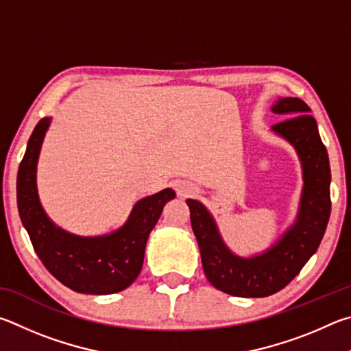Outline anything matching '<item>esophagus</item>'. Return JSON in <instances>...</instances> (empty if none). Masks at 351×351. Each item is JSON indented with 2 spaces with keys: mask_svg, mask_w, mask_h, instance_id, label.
<instances>
[{
  "mask_svg": "<svg viewBox=\"0 0 351 351\" xmlns=\"http://www.w3.org/2000/svg\"><path fill=\"white\" fill-rule=\"evenodd\" d=\"M177 193H179V195H188V194L194 193V188L189 185H180V186H177Z\"/></svg>",
  "mask_w": 351,
  "mask_h": 351,
  "instance_id": "34e87169",
  "label": "esophagus"
}]
</instances>
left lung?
I'll return each mask as SVG.
<instances>
[{
    "instance_id": "left-lung-1",
    "label": "left lung",
    "mask_w": 351,
    "mask_h": 351,
    "mask_svg": "<svg viewBox=\"0 0 351 351\" xmlns=\"http://www.w3.org/2000/svg\"><path fill=\"white\" fill-rule=\"evenodd\" d=\"M273 110L287 115L273 129L296 147L304 168L305 186L293 228L265 254L241 259L225 247L205 206L197 200H186L206 279L231 296L267 298L285 288L316 253L330 219L328 154L317 132L316 120L308 114V104L300 98L288 97L280 98Z\"/></svg>"
}]
</instances>
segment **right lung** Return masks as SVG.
I'll return each mask as SVG.
<instances>
[{
  "mask_svg": "<svg viewBox=\"0 0 351 351\" xmlns=\"http://www.w3.org/2000/svg\"><path fill=\"white\" fill-rule=\"evenodd\" d=\"M49 119H41L30 135L16 177V202L21 222L43 265L71 290L84 294H112L137 279L146 241L176 193L166 188L140 200L126 225L109 236L84 239L72 236L46 217L36 194V162Z\"/></svg>",
  "mask_w": 351,
  "mask_h": 351,
  "instance_id": "1",
  "label": "right lung"
}]
</instances>
